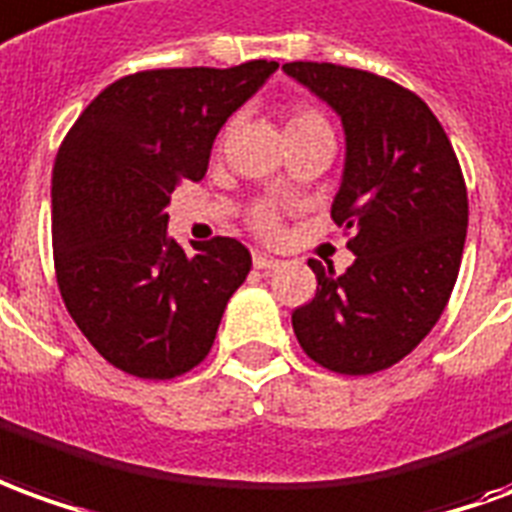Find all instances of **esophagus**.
<instances>
[{"mask_svg":"<svg viewBox=\"0 0 512 512\" xmlns=\"http://www.w3.org/2000/svg\"><path fill=\"white\" fill-rule=\"evenodd\" d=\"M253 267H256V270H262V273H273V270L281 267V262L273 259V256H267V253H256V256H253Z\"/></svg>","mask_w":512,"mask_h":512,"instance_id":"esophagus-1","label":"esophagus"}]
</instances>
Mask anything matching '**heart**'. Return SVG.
Segmentation results:
<instances>
[{"label":"heart","mask_w":512,"mask_h":512,"mask_svg":"<svg viewBox=\"0 0 512 512\" xmlns=\"http://www.w3.org/2000/svg\"><path fill=\"white\" fill-rule=\"evenodd\" d=\"M308 129H331V126L322 118V112H317L314 107H306V104H297V107H292L289 115H286V134L308 132ZM253 226L259 228L262 234H275V231H278V220H275L273 209L259 206V209L253 212Z\"/></svg>","instance_id":"b5f03b06"}]
</instances>
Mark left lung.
<instances>
[{
	"mask_svg": "<svg viewBox=\"0 0 512 512\" xmlns=\"http://www.w3.org/2000/svg\"><path fill=\"white\" fill-rule=\"evenodd\" d=\"M284 74L342 121L336 226L355 262L336 275L311 259L317 295L292 328L308 358L339 375L389 369L422 342L458 278L469 198L447 132L416 93L369 71L286 63Z\"/></svg>",
	"mask_w": 512,
	"mask_h": 512,
	"instance_id": "left-lung-1",
	"label": "left lung"
}]
</instances>
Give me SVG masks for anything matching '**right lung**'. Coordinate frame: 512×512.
Returning a JSON list of instances; mask_svg holds the SVG:
<instances>
[{"label":"right lung","mask_w":512,"mask_h":512,"mask_svg":"<svg viewBox=\"0 0 512 512\" xmlns=\"http://www.w3.org/2000/svg\"><path fill=\"white\" fill-rule=\"evenodd\" d=\"M275 68L250 60L123 76L65 134L52 170L57 284L79 331L121 372L168 380L212 350L250 253L215 237L187 256L168 237L170 192L204 179L217 132Z\"/></svg>","instance_id":"1"}]
</instances>
